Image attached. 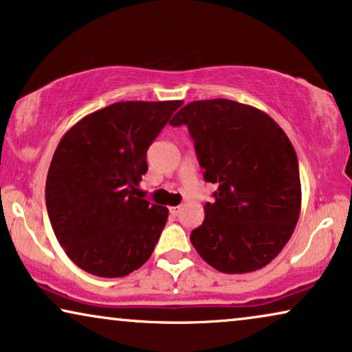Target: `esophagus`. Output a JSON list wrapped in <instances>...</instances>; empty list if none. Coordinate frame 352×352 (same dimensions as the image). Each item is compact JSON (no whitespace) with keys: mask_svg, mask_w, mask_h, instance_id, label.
Listing matches in <instances>:
<instances>
[{"mask_svg":"<svg viewBox=\"0 0 352 352\" xmlns=\"http://www.w3.org/2000/svg\"><path fill=\"white\" fill-rule=\"evenodd\" d=\"M181 206H171V208H170V213L173 214V216H177V214H179L181 213Z\"/></svg>","mask_w":352,"mask_h":352,"instance_id":"esophagus-1","label":"esophagus"}]
</instances>
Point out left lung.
<instances>
[{
	"mask_svg": "<svg viewBox=\"0 0 352 352\" xmlns=\"http://www.w3.org/2000/svg\"><path fill=\"white\" fill-rule=\"evenodd\" d=\"M170 124H187L205 181L218 186L190 234L197 253L226 274L266 266L300 218V168L290 139L267 113L229 99L194 100Z\"/></svg>",
	"mask_w": 352,
	"mask_h": 352,
	"instance_id": "left-lung-1",
	"label": "left lung"
}]
</instances>
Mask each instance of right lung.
Segmentation results:
<instances>
[{"label": "right lung", "instance_id": "right-lung-1", "mask_svg": "<svg viewBox=\"0 0 352 352\" xmlns=\"http://www.w3.org/2000/svg\"><path fill=\"white\" fill-rule=\"evenodd\" d=\"M182 100H126L86 115L60 139L46 177L52 230L72 261L98 277H124L151 258L166 206L138 184L151 147Z\"/></svg>", "mask_w": 352, "mask_h": 352}]
</instances>
